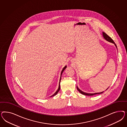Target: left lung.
<instances>
[{"label":"left lung","mask_w":127,"mask_h":127,"mask_svg":"<svg viewBox=\"0 0 127 127\" xmlns=\"http://www.w3.org/2000/svg\"><path fill=\"white\" fill-rule=\"evenodd\" d=\"M103 37H104V38H105L106 40H107V41L113 43L115 44V46L117 47V46H116V44H115V43L114 42V41H113V40L109 36H108V35L106 33H105L104 32H103ZM77 90L79 91V92L80 93H81V94L84 95H88V96H92V95H97V94H101V93H103V92H104V91H103V92H102L98 93H94V94H89V93H86L83 92V91H82L80 89H79L77 87Z\"/></svg>","instance_id":"1"}]
</instances>
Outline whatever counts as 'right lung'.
Instances as JSON below:
<instances>
[{
    "instance_id": "right-lung-1",
    "label": "right lung",
    "mask_w": 127,
    "mask_h": 127,
    "mask_svg": "<svg viewBox=\"0 0 127 127\" xmlns=\"http://www.w3.org/2000/svg\"><path fill=\"white\" fill-rule=\"evenodd\" d=\"M66 67V66L65 65V66L63 68V69H62V73H61V78H60V81L61 80V77H62V73H63V72L64 71V70L65 69V68ZM59 83V88H58V90L56 91V92L54 94V95H52V96H51V97H52V96H54V95H57V93H58V92L60 91V84Z\"/></svg>"
}]
</instances>
